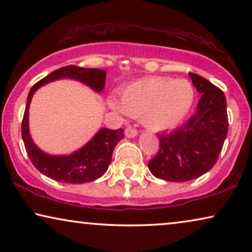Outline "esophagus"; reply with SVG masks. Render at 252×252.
Here are the masks:
<instances>
[{
    "mask_svg": "<svg viewBox=\"0 0 252 252\" xmlns=\"http://www.w3.org/2000/svg\"><path fill=\"white\" fill-rule=\"evenodd\" d=\"M137 134H139V132H137L135 128H133L132 126L127 127V128L125 129V135L127 137H135Z\"/></svg>",
    "mask_w": 252,
    "mask_h": 252,
    "instance_id": "34e87169",
    "label": "esophagus"
}]
</instances>
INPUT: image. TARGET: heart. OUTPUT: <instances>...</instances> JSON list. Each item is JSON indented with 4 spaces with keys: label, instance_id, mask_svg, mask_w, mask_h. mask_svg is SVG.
Here are the masks:
<instances>
[{
    "label": "heart",
    "instance_id": "heart-1",
    "mask_svg": "<svg viewBox=\"0 0 252 252\" xmlns=\"http://www.w3.org/2000/svg\"><path fill=\"white\" fill-rule=\"evenodd\" d=\"M195 92L184 79L151 77L137 80L120 93V101L110 105L117 111L141 118L148 129L165 130L178 126L190 111Z\"/></svg>",
    "mask_w": 252,
    "mask_h": 252
}]
</instances>
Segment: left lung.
Here are the masks:
<instances>
[{
  "label": "left lung",
  "instance_id": "1",
  "mask_svg": "<svg viewBox=\"0 0 252 252\" xmlns=\"http://www.w3.org/2000/svg\"><path fill=\"white\" fill-rule=\"evenodd\" d=\"M202 97L197 110L180 127L158 135L159 150L148 167L158 179L184 182L215 166L228 132L226 98L221 89L205 78L189 73Z\"/></svg>",
  "mask_w": 252,
  "mask_h": 252
}]
</instances>
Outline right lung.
I'll use <instances>...</instances> for the list:
<instances>
[{"mask_svg":"<svg viewBox=\"0 0 252 252\" xmlns=\"http://www.w3.org/2000/svg\"><path fill=\"white\" fill-rule=\"evenodd\" d=\"M74 79L89 86L95 92H102L105 86V71L68 65L51 72L31 88L22 123V136L26 153L32 164L48 178L66 184H85L101 178L111 163L116 144L124 139V129L101 128L89 142L67 156H53L40 150L34 144L29 130V108L37 88L58 79Z\"/></svg>","mask_w":252,"mask_h":252,"instance_id":"right-lung-1","label":"right lung"}]
</instances>
